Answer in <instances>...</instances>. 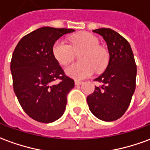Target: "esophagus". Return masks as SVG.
Instances as JSON below:
<instances>
[{
  "label": "esophagus",
  "mask_w": 150,
  "mask_h": 150,
  "mask_svg": "<svg viewBox=\"0 0 150 150\" xmlns=\"http://www.w3.org/2000/svg\"><path fill=\"white\" fill-rule=\"evenodd\" d=\"M75 85H79V84H81V83H82V81H80V80H75Z\"/></svg>",
  "instance_id": "esophagus-1"
}]
</instances>
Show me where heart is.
I'll return each instance as SVG.
<instances>
[{"instance_id": "heart-1", "label": "heart", "mask_w": 150, "mask_h": 150, "mask_svg": "<svg viewBox=\"0 0 150 150\" xmlns=\"http://www.w3.org/2000/svg\"><path fill=\"white\" fill-rule=\"evenodd\" d=\"M71 45L63 40L53 44L52 52L55 60L62 66H67L74 60L75 53H80V63L66 68V74L75 79H83L96 71L103 70L108 62V53L99 46L98 39L88 32H80L70 39Z\"/></svg>"}]
</instances>
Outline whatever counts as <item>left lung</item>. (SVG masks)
Returning <instances> with one entry per match:
<instances>
[{
	"label": "left lung",
	"mask_w": 150,
	"mask_h": 150,
	"mask_svg": "<svg viewBox=\"0 0 150 150\" xmlns=\"http://www.w3.org/2000/svg\"><path fill=\"white\" fill-rule=\"evenodd\" d=\"M107 44L110 60L105 71L94 79L101 83L87 97L91 112L97 119L110 122L121 118L129 106L136 88L137 65L130 44L110 28H99Z\"/></svg>",
	"instance_id": "1"
}]
</instances>
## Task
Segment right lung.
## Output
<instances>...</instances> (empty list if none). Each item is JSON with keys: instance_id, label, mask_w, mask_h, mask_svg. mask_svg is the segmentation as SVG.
<instances>
[{"instance_id": "obj_1", "label": "right lung", "mask_w": 150, "mask_h": 150, "mask_svg": "<svg viewBox=\"0 0 150 150\" xmlns=\"http://www.w3.org/2000/svg\"><path fill=\"white\" fill-rule=\"evenodd\" d=\"M73 29L44 27L24 35L14 49L10 71L13 91L26 114L35 121L49 123L63 115L74 79L66 75L53 57L56 40ZM59 79L60 82H53Z\"/></svg>"}]
</instances>
